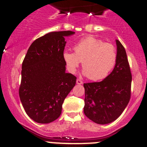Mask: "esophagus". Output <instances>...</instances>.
I'll list each match as a JSON object with an SVG mask.
<instances>
[{
	"label": "esophagus",
	"mask_w": 147,
	"mask_h": 147,
	"mask_svg": "<svg viewBox=\"0 0 147 147\" xmlns=\"http://www.w3.org/2000/svg\"><path fill=\"white\" fill-rule=\"evenodd\" d=\"M76 82H77V84H82V81L81 80H80V79L77 80Z\"/></svg>",
	"instance_id": "34e87169"
}]
</instances>
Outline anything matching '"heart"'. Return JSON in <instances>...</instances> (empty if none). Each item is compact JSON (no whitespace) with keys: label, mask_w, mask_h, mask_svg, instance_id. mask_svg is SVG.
Returning <instances> with one entry per match:
<instances>
[{"label":"heart","mask_w":147,"mask_h":147,"mask_svg":"<svg viewBox=\"0 0 147 147\" xmlns=\"http://www.w3.org/2000/svg\"><path fill=\"white\" fill-rule=\"evenodd\" d=\"M75 53L65 51L63 54L67 69L75 73L82 62L83 74L92 80H100L110 74L117 60L113 45L92 36L82 38L73 46Z\"/></svg>","instance_id":"1"}]
</instances>
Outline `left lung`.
I'll return each instance as SVG.
<instances>
[{
    "mask_svg": "<svg viewBox=\"0 0 147 147\" xmlns=\"http://www.w3.org/2000/svg\"><path fill=\"white\" fill-rule=\"evenodd\" d=\"M117 60L112 72L101 82L84 83V113L99 124L116 120L131 97V73L124 46L116 40Z\"/></svg>",
    "mask_w": 147,
    "mask_h": 147,
    "instance_id": "8db88e82",
    "label": "left lung"
}]
</instances>
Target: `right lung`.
Returning a JSON list of instances; mask_svg holds the SVG:
<instances>
[{"label": "right lung", "mask_w": 147, "mask_h": 147, "mask_svg": "<svg viewBox=\"0 0 147 147\" xmlns=\"http://www.w3.org/2000/svg\"><path fill=\"white\" fill-rule=\"evenodd\" d=\"M72 31L51 32L35 40L22 64L19 96L26 114L40 124L55 121L77 78L65 72V36Z\"/></svg>", "instance_id": "obj_1"}]
</instances>
